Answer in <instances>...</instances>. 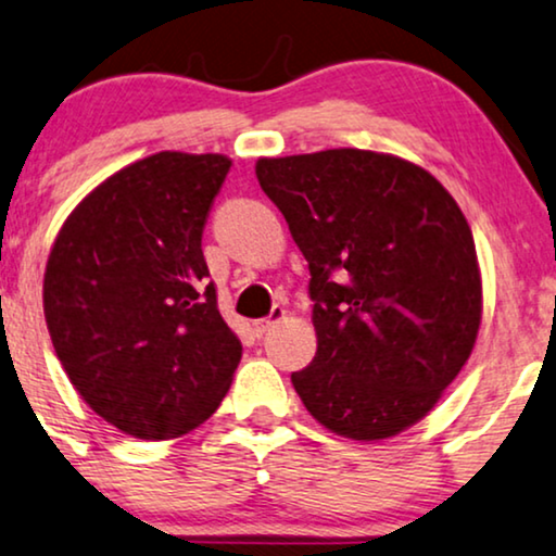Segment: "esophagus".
<instances>
[{
    "instance_id": "1",
    "label": "esophagus",
    "mask_w": 556,
    "mask_h": 556,
    "mask_svg": "<svg viewBox=\"0 0 556 556\" xmlns=\"http://www.w3.org/2000/svg\"><path fill=\"white\" fill-rule=\"evenodd\" d=\"M285 317H287V309L285 307H274L269 317H262V320L254 323V330L258 332V336H264L266 330L274 328V325H277L279 320H285Z\"/></svg>"
}]
</instances>
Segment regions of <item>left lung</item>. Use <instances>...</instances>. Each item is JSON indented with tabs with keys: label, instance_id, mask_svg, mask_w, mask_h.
<instances>
[{
	"label": "left lung",
	"instance_id": "left-lung-1",
	"mask_svg": "<svg viewBox=\"0 0 556 556\" xmlns=\"http://www.w3.org/2000/svg\"><path fill=\"white\" fill-rule=\"evenodd\" d=\"M256 177L309 266L317 353L292 374L325 429L379 442L425 419L483 317L460 205L414 162L355 147L258 157Z\"/></svg>",
	"mask_w": 556,
	"mask_h": 556
}]
</instances>
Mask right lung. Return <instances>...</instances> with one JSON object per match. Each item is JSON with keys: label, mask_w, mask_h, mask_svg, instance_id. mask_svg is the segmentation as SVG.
<instances>
[{"label": "right lung", "mask_w": 556, "mask_h": 556, "mask_svg": "<svg viewBox=\"0 0 556 556\" xmlns=\"http://www.w3.org/2000/svg\"><path fill=\"white\" fill-rule=\"evenodd\" d=\"M226 154L157 152L88 192L58 231L42 309L91 409L139 440H173L218 409L241 340L205 282L203 228Z\"/></svg>", "instance_id": "right-lung-1"}]
</instances>
